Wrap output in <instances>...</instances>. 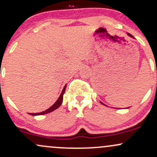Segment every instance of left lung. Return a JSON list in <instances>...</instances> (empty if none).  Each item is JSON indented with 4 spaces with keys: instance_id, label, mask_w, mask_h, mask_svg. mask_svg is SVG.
<instances>
[{
    "instance_id": "8db88e82",
    "label": "left lung",
    "mask_w": 157,
    "mask_h": 157,
    "mask_svg": "<svg viewBox=\"0 0 157 157\" xmlns=\"http://www.w3.org/2000/svg\"><path fill=\"white\" fill-rule=\"evenodd\" d=\"M127 35H128V36H129V37H132V38H134V37H133V36H132V35H131V34H129V33H127ZM100 103H101V104H102V105H104L107 106V105H105V104H104V103H102V102H100ZM127 109H128V108H127Z\"/></svg>"
}]
</instances>
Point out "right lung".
Returning <instances> with one entry per match:
<instances>
[{
    "label": "right lung",
    "instance_id": "obj_1",
    "mask_svg": "<svg viewBox=\"0 0 157 157\" xmlns=\"http://www.w3.org/2000/svg\"><path fill=\"white\" fill-rule=\"evenodd\" d=\"M66 85L63 87V89L62 92H61L60 97H58V99H57V100L56 101L55 103L52 105L51 107L49 108V109H46V111H42V112H40V113H29V114L30 115H32V116H36V115H42V114H46V113H50L52 112V111H55L57 109H58L59 107H60L61 104H62L63 102V94L65 93V90H66Z\"/></svg>",
    "mask_w": 157,
    "mask_h": 157
}]
</instances>
